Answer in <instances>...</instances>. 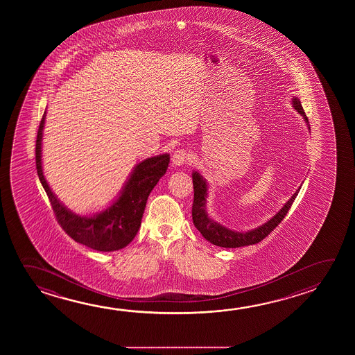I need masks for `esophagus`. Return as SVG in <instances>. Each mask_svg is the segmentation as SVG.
I'll use <instances>...</instances> for the list:
<instances>
[{"mask_svg":"<svg viewBox=\"0 0 355 355\" xmlns=\"http://www.w3.org/2000/svg\"><path fill=\"white\" fill-rule=\"evenodd\" d=\"M191 158H189V155H188V152L186 150H177L173 153V156H172V163L175 164V166H183L184 163L188 162Z\"/></svg>","mask_w":355,"mask_h":355,"instance_id":"esophagus-1","label":"esophagus"}]
</instances>
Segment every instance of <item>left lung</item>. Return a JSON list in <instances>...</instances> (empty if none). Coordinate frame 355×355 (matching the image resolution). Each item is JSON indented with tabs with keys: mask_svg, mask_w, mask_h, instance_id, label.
<instances>
[{
	"mask_svg": "<svg viewBox=\"0 0 355 355\" xmlns=\"http://www.w3.org/2000/svg\"><path fill=\"white\" fill-rule=\"evenodd\" d=\"M292 106L303 117V120L307 123L308 130H311L301 101L297 96L292 98ZM192 178L193 188H194V200H193L192 205L193 223L200 234L203 235L204 239H207L213 245L220 246V248H227V249H235V248H241V246H248V245L257 244L261 241L262 239L266 238L268 234L271 233L273 229L277 227L282 219L285 218L286 214L290 210L291 205L295 202L297 194L301 189V187H300L295 194L286 202L285 205L265 224H262L255 229L248 230V232H236V230L221 225L220 223L210 218L208 210H207L208 183H207V180H204L203 175L197 171H193Z\"/></svg>",
	"mask_w": 355,
	"mask_h": 355,
	"instance_id": "8db88e82",
	"label": "left lung"
}]
</instances>
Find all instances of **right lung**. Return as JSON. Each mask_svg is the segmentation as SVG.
<instances>
[{
	"mask_svg": "<svg viewBox=\"0 0 355 355\" xmlns=\"http://www.w3.org/2000/svg\"><path fill=\"white\" fill-rule=\"evenodd\" d=\"M44 111L35 141V164L42 186L52 204L59 225L76 243L98 251L120 250L134 240L141 227L147 198L168 168L169 155L146 158L135 166L110 207L94 215H79L68 209L48 186L42 167V139L46 122Z\"/></svg>",
	"mask_w": 355,
	"mask_h": 355,
	"instance_id": "add662e5",
	"label": "right lung"
}]
</instances>
